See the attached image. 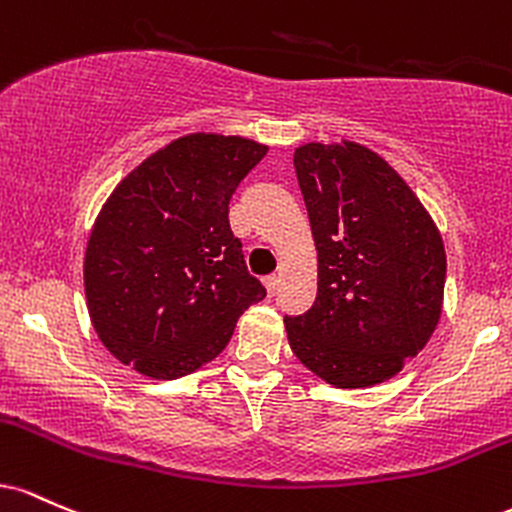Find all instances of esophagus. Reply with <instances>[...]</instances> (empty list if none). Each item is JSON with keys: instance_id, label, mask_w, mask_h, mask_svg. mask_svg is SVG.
<instances>
[{"instance_id": "1", "label": "esophagus", "mask_w": 512, "mask_h": 512, "mask_svg": "<svg viewBox=\"0 0 512 512\" xmlns=\"http://www.w3.org/2000/svg\"><path fill=\"white\" fill-rule=\"evenodd\" d=\"M263 283H266V290H268V295H275V290H278V275H266V280H263Z\"/></svg>"}]
</instances>
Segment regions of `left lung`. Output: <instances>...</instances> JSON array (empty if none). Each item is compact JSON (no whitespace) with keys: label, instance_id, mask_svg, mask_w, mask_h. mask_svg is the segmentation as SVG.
Returning a JSON list of instances; mask_svg holds the SVG:
<instances>
[{"label":"left lung","instance_id":"1","mask_svg":"<svg viewBox=\"0 0 512 512\" xmlns=\"http://www.w3.org/2000/svg\"><path fill=\"white\" fill-rule=\"evenodd\" d=\"M295 171L319 251L317 300L285 317L304 367L333 387H370L416 358L438 326L445 246L421 200L355 142L304 145Z\"/></svg>","mask_w":512,"mask_h":512}]
</instances>
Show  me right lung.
Returning a JSON list of instances; mask_svg holds the SVG:
<instances>
[{"instance_id":"add662e5","label":"right lung","mask_w":512,"mask_h":512,"mask_svg":"<svg viewBox=\"0 0 512 512\" xmlns=\"http://www.w3.org/2000/svg\"><path fill=\"white\" fill-rule=\"evenodd\" d=\"M268 147L195 132L120 181L84 258L89 317L125 365L176 380L210 363L266 297L229 227V200Z\"/></svg>"}]
</instances>
